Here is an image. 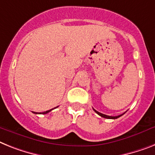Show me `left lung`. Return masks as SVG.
<instances>
[{
  "instance_id": "1",
  "label": "left lung",
  "mask_w": 155,
  "mask_h": 155,
  "mask_svg": "<svg viewBox=\"0 0 155 155\" xmlns=\"http://www.w3.org/2000/svg\"><path fill=\"white\" fill-rule=\"evenodd\" d=\"M94 111L95 112L96 114H97L99 116H101L102 117H104V118H107V119H117V118L120 117H121L123 114H121V115H119V116H117V117H111V116H108V115H106V114H101V113H99V112H97V110H95L94 109Z\"/></svg>"
}]
</instances>
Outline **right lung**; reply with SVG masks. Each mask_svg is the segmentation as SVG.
Instances as JSON below:
<instances>
[{
  "label": "right lung",
  "mask_w": 155,
  "mask_h": 155,
  "mask_svg": "<svg viewBox=\"0 0 155 155\" xmlns=\"http://www.w3.org/2000/svg\"><path fill=\"white\" fill-rule=\"evenodd\" d=\"M57 107H58V106H57ZM57 107H55V108H57ZM55 108H54V109H55ZM53 109H52V110H47V111H45V112H43V113H38V114H48V113H49V112L51 111V110H53ZM34 114H38V113H36V112H33Z\"/></svg>",
  "instance_id": "add662e5"
}]
</instances>
